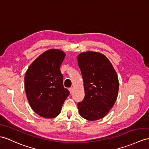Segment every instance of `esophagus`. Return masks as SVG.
I'll list each match as a JSON object with an SVG mask.
<instances>
[{
  "mask_svg": "<svg viewBox=\"0 0 149 149\" xmlns=\"http://www.w3.org/2000/svg\"><path fill=\"white\" fill-rule=\"evenodd\" d=\"M69 90H70V92L71 93H72L73 92V87H70V88H69Z\"/></svg>",
  "mask_w": 149,
  "mask_h": 149,
  "instance_id": "34e87169",
  "label": "esophagus"
}]
</instances>
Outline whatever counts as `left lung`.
<instances>
[{"label":"left lung","instance_id":"left-lung-1","mask_svg":"<svg viewBox=\"0 0 149 149\" xmlns=\"http://www.w3.org/2000/svg\"><path fill=\"white\" fill-rule=\"evenodd\" d=\"M85 90L78 103L79 114L89 121L103 118L116 100L119 81L112 65L104 54L88 51L78 56Z\"/></svg>","mask_w":149,"mask_h":149}]
</instances>
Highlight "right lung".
Returning <instances> with one entry per match:
<instances>
[{
  "instance_id": "obj_1",
  "label": "right lung",
  "mask_w": 149,
  "mask_h": 149,
  "mask_svg": "<svg viewBox=\"0 0 149 149\" xmlns=\"http://www.w3.org/2000/svg\"><path fill=\"white\" fill-rule=\"evenodd\" d=\"M66 54L50 49L38 56L28 68L24 77L26 97L33 111L45 118L59 114L70 92L63 86L60 67Z\"/></svg>"
}]
</instances>
